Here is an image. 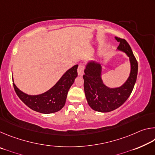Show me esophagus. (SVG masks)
<instances>
[{
	"mask_svg": "<svg viewBox=\"0 0 155 155\" xmlns=\"http://www.w3.org/2000/svg\"><path fill=\"white\" fill-rule=\"evenodd\" d=\"M78 74L79 76H83L84 74V66L83 65H79L78 67Z\"/></svg>",
	"mask_w": 155,
	"mask_h": 155,
	"instance_id": "1",
	"label": "esophagus"
}]
</instances>
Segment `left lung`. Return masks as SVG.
<instances>
[{
  "label": "left lung",
  "mask_w": 155,
  "mask_h": 155,
  "mask_svg": "<svg viewBox=\"0 0 155 155\" xmlns=\"http://www.w3.org/2000/svg\"><path fill=\"white\" fill-rule=\"evenodd\" d=\"M115 38L120 43L117 50L124 52L129 57L130 76L121 87L110 88L102 80L101 65L94 61L88 63L83 77L84 91L88 104L96 111L106 113L120 107L130 96L137 80L138 64L130 46L124 39Z\"/></svg>",
  "instance_id": "left-lung-1"
}]
</instances>
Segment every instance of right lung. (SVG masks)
<instances>
[{
  "label": "right lung",
  "mask_w": 155,
  "mask_h": 155,
  "mask_svg": "<svg viewBox=\"0 0 155 155\" xmlns=\"http://www.w3.org/2000/svg\"><path fill=\"white\" fill-rule=\"evenodd\" d=\"M77 68L78 65H74L66 71L53 87L40 95H28L13 83L15 91L21 101L33 111L45 114L59 111L65 105L69 89L77 77Z\"/></svg>",
  "instance_id": "1"
}]
</instances>
